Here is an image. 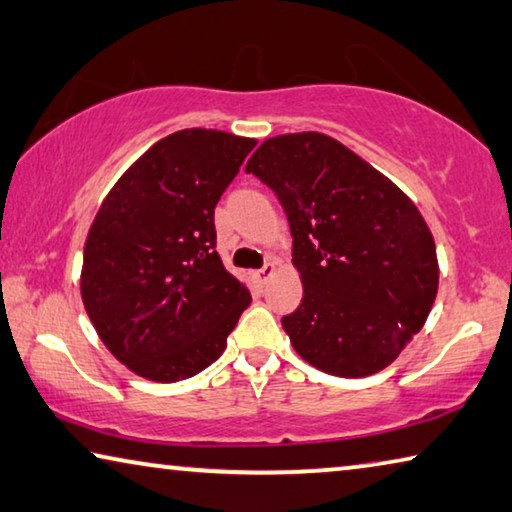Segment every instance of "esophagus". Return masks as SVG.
Segmentation results:
<instances>
[{
  "label": "esophagus",
  "mask_w": 512,
  "mask_h": 512,
  "mask_svg": "<svg viewBox=\"0 0 512 512\" xmlns=\"http://www.w3.org/2000/svg\"><path fill=\"white\" fill-rule=\"evenodd\" d=\"M274 274H277V265H274V263H265V265L261 267V270L254 272V279H256L258 283H263V286H265V283L270 281V279L274 277Z\"/></svg>",
  "instance_id": "1"
}]
</instances>
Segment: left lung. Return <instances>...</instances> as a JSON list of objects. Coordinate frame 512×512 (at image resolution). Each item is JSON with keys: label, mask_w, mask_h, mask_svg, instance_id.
<instances>
[{"label": "left lung", "mask_w": 512, "mask_h": 512, "mask_svg": "<svg viewBox=\"0 0 512 512\" xmlns=\"http://www.w3.org/2000/svg\"><path fill=\"white\" fill-rule=\"evenodd\" d=\"M247 174L288 215L304 295L281 325L297 355L338 377L387 368L423 327L439 286L435 240L414 201L322 132L265 139Z\"/></svg>", "instance_id": "8db88e82"}]
</instances>
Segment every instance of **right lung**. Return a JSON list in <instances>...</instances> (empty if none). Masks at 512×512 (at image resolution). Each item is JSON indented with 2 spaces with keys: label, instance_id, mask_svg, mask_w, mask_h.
Segmentation results:
<instances>
[{
  "label": "right lung",
  "instance_id": "obj_1",
  "mask_svg": "<svg viewBox=\"0 0 512 512\" xmlns=\"http://www.w3.org/2000/svg\"><path fill=\"white\" fill-rule=\"evenodd\" d=\"M254 146L222 130H178L116 180L93 219L80 277L86 316L146 380L201 373L251 302L215 251V206Z\"/></svg>",
  "mask_w": 512,
  "mask_h": 512
}]
</instances>
